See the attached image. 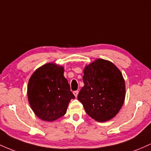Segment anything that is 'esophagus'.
<instances>
[{
  "instance_id": "1",
  "label": "esophagus",
  "mask_w": 151,
  "mask_h": 151,
  "mask_svg": "<svg viewBox=\"0 0 151 151\" xmlns=\"http://www.w3.org/2000/svg\"><path fill=\"white\" fill-rule=\"evenodd\" d=\"M73 93H74V96H75V97H77L78 93H79V91H74V92H73Z\"/></svg>"
}]
</instances>
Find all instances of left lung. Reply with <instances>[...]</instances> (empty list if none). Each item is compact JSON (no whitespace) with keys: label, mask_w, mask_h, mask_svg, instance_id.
Segmentation results:
<instances>
[{"label":"left lung","mask_w":151,"mask_h":151,"mask_svg":"<svg viewBox=\"0 0 151 151\" xmlns=\"http://www.w3.org/2000/svg\"><path fill=\"white\" fill-rule=\"evenodd\" d=\"M77 99L86 114L95 121L105 122L119 113L125 99V81L112 62L98 59L84 69Z\"/></svg>","instance_id":"left-lung-1"}]
</instances>
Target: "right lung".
I'll return each mask as SVG.
<instances>
[{"label":"right lung","mask_w":151,"mask_h":151,"mask_svg":"<svg viewBox=\"0 0 151 151\" xmlns=\"http://www.w3.org/2000/svg\"><path fill=\"white\" fill-rule=\"evenodd\" d=\"M27 98L38 118L53 121L65 115L70 100L75 96L64 77V67L52 62L39 67L32 74L27 85Z\"/></svg>","instance_id":"obj_1"}]
</instances>
